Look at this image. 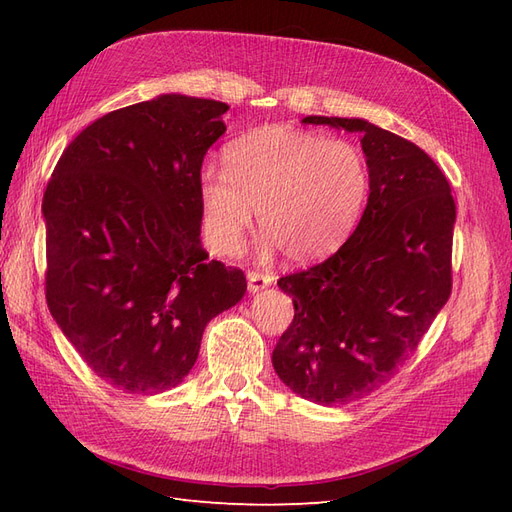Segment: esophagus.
<instances>
[{"label": "esophagus", "mask_w": 512, "mask_h": 512, "mask_svg": "<svg viewBox=\"0 0 512 512\" xmlns=\"http://www.w3.org/2000/svg\"><path fill=\"white\" fill-rule=\"evenodd\" d=\"M271 282H273V275H269V273H258V271L247 273V286H250V292H258L262 288H267Z\"/></svg>", "instance_id": "1"}]
</instances>
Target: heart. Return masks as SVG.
Listing matches in <instances>:
<instances>
[{
    "label": "heart",
    "instance_id": "obj_1",
    "mask_svg": "<svg viewBox=\"0 0 512 512\" xmlns=\"http://www.w3.org/2000/svg\"><path fill=\"white\" fill-rule=\"evenodd\" d=\"M226 173L203 170L198 183L207 239L224 256L239 252L254 209L262 247L309 262L335 252L352 232L367 198L361 149L316 132L265 126L224 151Z\"/></svg>",
    "mask_w": 512,
    "mask_h": 512
}]
</instances>
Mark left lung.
Listing matches in <instances>:
<instances>
[{
	"mask_svg": "<svg viewBox=\"0 0 512 512\" xmlns=\"http://www.w3.org/2000/svg\"><path fill=\"white\" fill-rule=\"evenodd\" d=\"M303 123L361 136L369 198L331 258L277 282L294 320L273 369L303 399L342 406L389 382L451 297L455 200L438 164L406 138L356 117Z\"/></svg>",
	"mask_w": 512,
	"mask_h": 512,
	"instance_id": "obj_1",
	"label": "left lung"
}]
</instances>
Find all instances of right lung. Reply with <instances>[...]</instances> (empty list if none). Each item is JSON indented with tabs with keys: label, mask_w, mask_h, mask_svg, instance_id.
Listing matches in <instances>:
<instances>
[{
	"label": "right lung",
	"mask_w": 512,
	"mask_h": 512,
	"mask_svg": "<svg viewBox=\"0 0 512 512\" xmlns=\"http://www.w3.org/2000/svg\"><path fill=\"white\" fill-rule=\"evenodd\" d=\"M226 111L181 94L119 108L74 138L46 185V303L123 393L183 382L209 320L247 290L243 271L209 260L200 241V168Z\"/></svg>",
	"instance_id": "1"
}]
</instances>
